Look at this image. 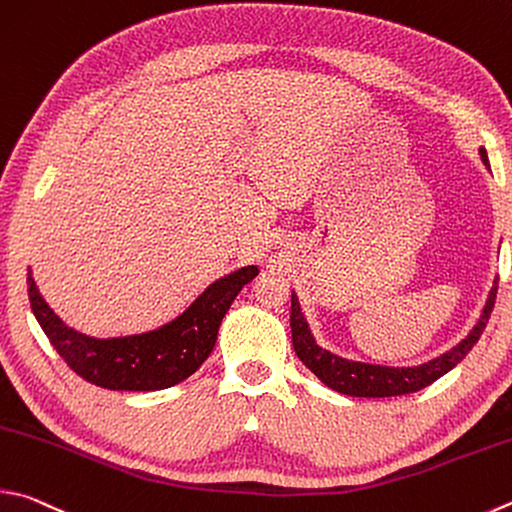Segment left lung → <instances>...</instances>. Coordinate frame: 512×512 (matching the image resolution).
<instances>
[{"mask_svg":"<svg viewBox=\"0 0 512 512\" xmlns=\"http://www.w3.org/2000/svg\"><path fill=\"white\" fill-rule=\"evenodd\" d=\"M481 161L488 165V154L481 147ZM497 297V282L490 288L488 302L483 306V313L475 329L468 333L466 340H461L457 347L445 351L443 356L434 358L430 362H423L418 367H383V365H367V362H356L340 358L336 353L322 349L315 342L313 333L309 329L304 313L297 302V295L291 297V336H293V349L306 367H309L315 376H318L324 385L336 389L340 394L347 396H360V398H387V396H403L412 394L432 385L443 374H448L452 367L468 356V351L477 345L483 329H486L488 318L495 306Z\"/></svg>","mask_w":512,"mask_h":512,"instance_id":"1","label":"left lung"}]
</instances>
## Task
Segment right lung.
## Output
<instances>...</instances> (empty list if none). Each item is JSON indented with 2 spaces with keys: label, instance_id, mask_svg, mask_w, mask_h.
I'll return each mask as SVG.
<instances>
[{
  "label": "right lung",
  "instance_id": "obj_1",
  "mask_svg": "<svg viewBox=\"0 0 512 512\" xmlns=\"http://www.w3.org/2000/svg\"><path fill=\"white\" fill-rule=\"evenodd\" d=\"M257 266H244L210 284L179 318L161 329L125 338H91L71 329L44 302L29 271V300L53 349L91 385L125 392H156L197 371L217 342L219 324Z\"/></svg>",
  "mask_w": 512,
  "mask_h": 512
}]
</instances>
